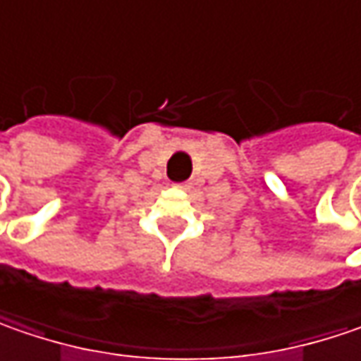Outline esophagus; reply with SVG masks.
<instances>
[{
	"label": "esophagus",
	"mask_w": 361,
	"mask_h": 361,
	"mask_svg": "<svg viewBox=\"0 0 361 361\" xmlns=\"http://www.w3.org/2000/svg\"><path fill=\"white\" fill-rule=\"evenodd\" d=\"M176 188H180V190H190L192 185H190V183H178Z\"/></svg>",
	"instance_id": "obj_1"
}]
</instances>
